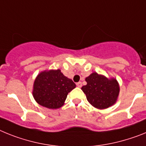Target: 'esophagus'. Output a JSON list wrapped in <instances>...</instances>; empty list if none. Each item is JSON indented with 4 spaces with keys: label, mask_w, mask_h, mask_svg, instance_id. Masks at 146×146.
I'll return each instance as SVG.
<instances>
[{
    "label": "esophagus",
    "mask_w": 146,
    "mask_h": 146,
    "mask_svg": "<svg viewBox=\"0 0 146 146\" xmlns=\"http://www.w3.org/2000/svg\"><path fill=\"white\" fill-rule=\"evenodd\" d=\"M76 85H77V87H82V82H77V83H76Z\"/></svg>",
    "instance_id": "obj_1"
}]
</instances>
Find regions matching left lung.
Here are the masks:
<instances>
[{
	"instance_id": "8db88e82",
	"label": "left lung",
	"mask_w": 146,
	"mask_h": 146,
	"mask_svg": "<svg viewBox=\"0 0 146 146\" xmlns=\"http://www.w3.org/2000/svg\"><path fill=\"white\" fill-rule=\"evenodd\" d=\"M85 81L87 84L82 90L91 105L104 110L115 104L120 92L119 84L115 78H107L103 75L92 73Z\"/></svg>"
}]
</instances>
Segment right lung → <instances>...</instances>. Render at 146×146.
Instances as JSON below:
<instances>
[{"mask_svg": "<svg viewBox=\"0 0 146 146\" xmlns=\"http://www.w3.org/2000/svg\"><path fill=\"white\" fill-rule=\"evenodd\" d=\"M75 87L74 82L64 76L59 69L45 70L35 78L33 96L41 106L59 109L64 105L68 94Z\"/></svg>", "mask_w": 146, "mask_h": 146, "instance_id": "right-lung-1", "label": "right lung"}]
</instances>
